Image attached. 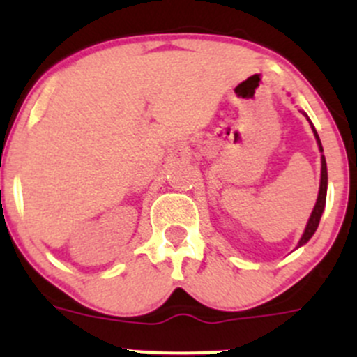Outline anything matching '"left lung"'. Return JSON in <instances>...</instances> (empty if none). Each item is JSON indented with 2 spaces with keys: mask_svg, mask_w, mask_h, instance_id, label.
I'll return each mask as SVG.
<instances>
[{
  "mask_svg": "<svg viewBox=\"0 0 357 357\" xmlns=\"http://www.w3.org/2000/svg\"><path fill=\"white\" fill-rule=\"evenodd\" d=\"M302 114L305 115V112H302ZM305 119H307L309 124H311L312 132H314L316 143H318V149H319V152H321V178H319V192H318V199H316L314 208H312L311 215H309L307 225H305V228H304V233H302L301 240H298L297 247H295V248L305 245V243L311 240V236L316 233V229H318L319 219H321V214H323V211H325V205H326V190H328V171H326V160H325V155H323L321 139H319V136H318V132H316L314 126H312L311 119H309L307 115H305Z\"/></svg>",
  "mask_w": 357,
  "mask_h": 357,
  "instance_id": "1",
  "label": "left lung"
}]
</instances>
